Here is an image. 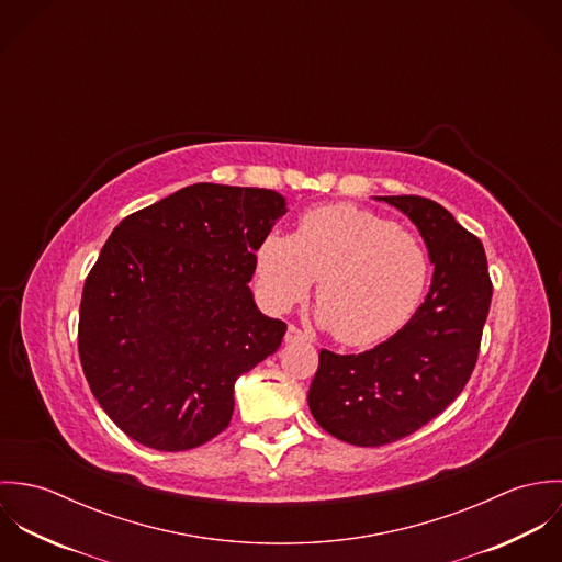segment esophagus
I'll list each match as a JSON object with an SVG mask.
<instances>
[{
    "instance_id": "obj_1",
    "label": "esophagus",
    "mask_w": 562,
    "mask_h": 562,
    "mask_svg": "<svg viewBox=\"0 0 562 562\" xmlns=\"http://www.w3.org/2000/svg\"><path fill=\"white\" fill-rule=\"evenodd\" d=\"M310 337H307V333H303L299 326H294V324H290L288 326V333H285V341L288 344H294V341H307Z\"/></svg>"
}]
</instances>
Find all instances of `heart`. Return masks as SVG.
I'll return each instance as SVG.
<instances>
[{"mask_svg": "<svg viewBox=\"0 0 562 562\" xmlns=\"http://www.w3.org/2000/svg\"><path fill=\"white\" fill-rule=\"evenodd\" d=\"M318 277V324L346 346H372L415 312L428 252L383 216L348 203L324 205L303 214L296 236L274 232L257 250L259 290L274 312L303 303Z\"/></svg>", "mask_w": 562, "mask_h": 562, "instance_id": "obj_1", "label": "heart"}]
</instances>
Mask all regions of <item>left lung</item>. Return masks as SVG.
Returning a JSON list of instances; mask_svg holds the SVG:
<instances>
[{
    "label": "left lung",
    "instance_id": "1",
    "mask_svg": "<svg viewBox=\"0 0 562 562\" xmlns=\"http://www.w3.org/2000/svg\"><path fill=\"white\" fill-rule=\"evenodd\" d=\"M417 227L432 263L424 303L387 341L361 355L322 350L310 408L322 428L376 448L437 417L470 381L491 305L482 241L424 196H374Z\"/></svg>",
    "mask_w": 562,
    "mask_h": 562
}]
</instances>
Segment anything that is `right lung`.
<instances>
[{
	"label": "right lung",
	"instance_id": "right-lung-1",
	"mask_svg": "<svg viewBox=\"0 0 562 562\" xmlns=\"http://www.w3.org/2000/svg\"><path fill=\"white\" fill-rule=\"evenodd\" d=\"M285 212L274 190L194 183L123 218L103 244L78 348L92 396L127 437L181 452L229 426L238 376L288 328L248 288Z\"/></svg>",
	"mask_w": 562,
	"mask_h": 562
}]
</instances>
